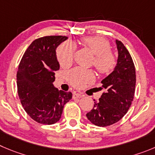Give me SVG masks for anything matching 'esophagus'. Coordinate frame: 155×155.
I'll list each match as a JSON object with an SVG mask.
<instances>
[{
  "mask_svg": "<svg viewBox=\"0 0 155 155\" xmlns=\"http://www.w3.org/2000/svg\"><path fill=\"white\" fill-rule=\"evenodd\" d=\"M82 96V95L79 93H76V92H74L73 95V99H78V98H81Z\"/></svg>",
  "mask_w": 155,
  "mask_h": 155,
  "instance_id": "esophagus-1",
  "label": "esophagus"
}]
</instances>
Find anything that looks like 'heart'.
Instances as JSON below:
<instances>
[{"label": "heart", "instance_id": "1", "mask_svg": "<svg viewBox=\"0 0 155 155\" xmlns=\"http://www.w3.org/2000/svg\"><path fill=\"white\" fill-rule=\"evenodd\" d=\"M85 47H88L95 55L92 64L101 74H109L116 66L117 60L115 55L110 51V43L106 39L99 36L86 37L82 39ZM76 46L72 42H65L60 44L56 50V57L62 66H68L73 63ZM68 80L76 88H81L94 79L91 70L75 68L67 74Z\"/></svg>", "mask_w": 155, "mask_h": 155}]
</instances>
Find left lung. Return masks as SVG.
<instances>
[{"mask_svg": "<svg viewBox=\"0 0 155 155\" xmlns=\"http://www.w3.org/2000/svg\"><path fill=\"white\" fill-rule=\"evenodd\" d=\"M115 43L118 53L116 66L101 82L105 92L86 114L88 119L99 127L113 125L121 119L131 106L135 91L136 74L132 58L123 43L117 40Z\"/></svg>", "mask_w": 155, "mask_h": 155, "instance_id": "obj_1", "label": "left lung"}]
</instances>
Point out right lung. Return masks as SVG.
Masks as SVG:
<instances>
[{
	"label": "right lung",
	"mask_w": 155,
	"mask_h": 155,
	"mask_svg": "<svg viewBox=\"0 0 155 155\" xmlns=\"http://www.w3.org/2000/svg\"><path fill=\"white\" fill-rule=\"evenodd\" d=\"M65 36H47L32 42L24 53L17 73V92L24 110L40 124L53 125L61 118L63 107L72 99L70 92L53 86L60 69L56 47Z\"/></svg>",
	"instance_id": "add662e5"
}]
</instances>
